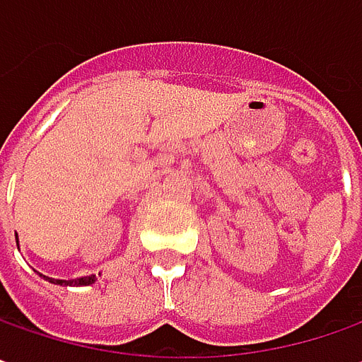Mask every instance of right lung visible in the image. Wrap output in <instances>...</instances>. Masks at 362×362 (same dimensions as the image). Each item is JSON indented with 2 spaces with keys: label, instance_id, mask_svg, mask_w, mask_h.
Returning <instances> with one entry per match:
<instances>
[{
  "label": "right lung",
  "instance_id": "right-lung-1",
  "mask_svg": "<svg viewBox=\"0 0 362 362\" xmlns=\"http://www.w3.org/2000/svg\"><path fill=\"white\" fill-rule=\"evenodd\" d=\"M44 276V274H42ZM45 281L54 282V284H66V286H88V284H92V282H95V274H92V276H81V279H74V281H57V279H47V276H44Z\"/></svg>",
  "mask_w": 362,
  "mask_h": 362
}]
</instances>
